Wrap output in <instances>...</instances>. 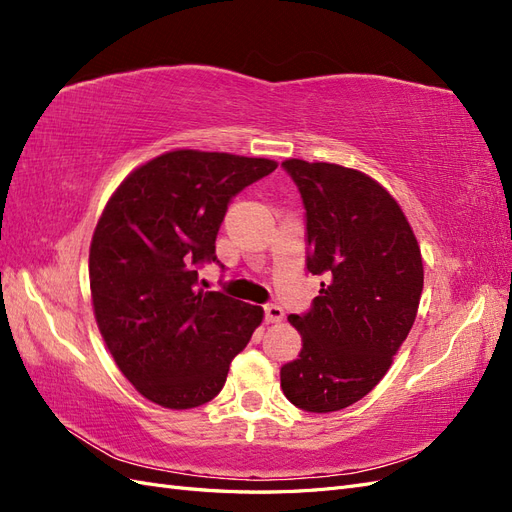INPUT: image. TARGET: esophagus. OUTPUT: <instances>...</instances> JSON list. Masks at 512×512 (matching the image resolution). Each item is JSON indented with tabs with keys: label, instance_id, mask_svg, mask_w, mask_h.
Wrapping results in <instances>:
<instances>
[{
	"label": "esophagus",
	"instance_id": "obj_1",
	"mask_svg": "<svg viewBox=\"0 0 512 512\" xmlns=\"http://www.w3.org/2000/svg\"><path fill=\"white\" fill-rule=\"evenodd\" d=\"M284 318V309L280 305H265V322H280Z\"/></svg>",
	"mask_w": 512,
	"mask_h": 512
}]
</instances>
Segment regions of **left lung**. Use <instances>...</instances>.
I'll list each match as a JSON object with an SVG mask.
<instances>
[{"mask_svg": "<svg viewBox=\"0 0 512 512\" xmlns=\"http://www.w3.org/2000/svg\"><path fill=\"white\" fill-rule=\"evenodd\" d=\"M305 207V267L318 297L288 320L303 337L280 369L282 391L305 412L363 399L389 371L423 292V260L395 198L359 170L286 160Z\"/></svg>", "mask_w": 512, "mask_h": 512, "instance_id": "1", "label": "left lung"}]
</instances>
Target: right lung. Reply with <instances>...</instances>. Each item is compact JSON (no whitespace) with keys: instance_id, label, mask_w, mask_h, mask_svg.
Returning a JSON list of instances; mask_svg holds the SVG:
<instances>
[{"instance_id":"obj_1","label":"right lung","mask_w":512,"mask_h":512,"mask_svg":"<svg viewBox=\"0 0 512 512\" xmlns=\"http://www.w3.org/2000/svg\"><path fill=\"white\" fill-rule=\"evenodd\" d=\"M275 168L179 149L136 168L108 200L89 250L91 299L121 374L153 404L211 401L262 322V307L198 290V269H224L215 237L228 205Z\"/></svg>"}]
</instances>
